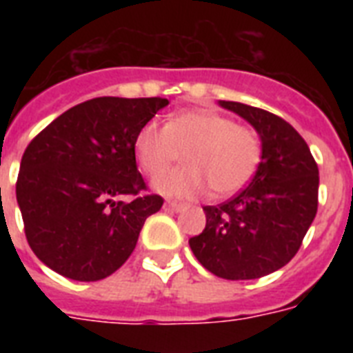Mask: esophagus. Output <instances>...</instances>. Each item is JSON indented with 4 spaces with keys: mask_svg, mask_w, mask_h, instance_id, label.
Returning <instances> with one entry per match:
<instances>
[{
    "mask_svg": "<svg viewBox=\"0 0 353 353\" xmlns=\"http://www.w3.org/2000/svg\"><path fill=\"white\" fill-rule=\"evenodd\" d=\"M165 209L174 210V212H181V210L187 209V205H185V203H177V201H166Z\"/></svg>",
    "mask_w": 353,
    "mask_h": 353,
    "instance_id": "34e87169",
    "label": "esophagus"
}]
</instances>
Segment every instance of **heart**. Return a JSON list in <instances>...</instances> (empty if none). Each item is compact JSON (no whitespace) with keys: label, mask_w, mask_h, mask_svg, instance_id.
Returning <instances> with one entry per match:
<instances>
[{"label":"heart","mask_w":353,"mask_h":353,"mask_svg":"<svg viewBox=\"0 0 353 353\" xmlns=\"http://www.w3.org/2000/svg\"><path fill=\"white\" fill-rule=\"evenodd\" d=\"M185 165L154 181L166 198H198L212 187L216 196L238 192L251 181L262 159V141L252 128L240 126L214 110H185L166 126L146 122L135 139L141 168L155 177L179 157Z\"/></svg>","instance_id":"obj_1"}]
</instances>
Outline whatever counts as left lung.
<instances>
[{
  "mask_svg": "<svg viewBox=\"0 0 353 353\" xmlns=\"http://www.w3.org/2000/svg\"><path fill=\"white\" fill-rule=\"evenodd\" d=\"M220 106L256 130L262 161L234 198L203 207L207 225L188 243L198 262L220 279H260L284 268L301 249L317 214L319 168L290 122L241 102L220 101Z\"/></svg>",
  "mask_w": 353,
  "mask_h": 353,
  "instance_id": "left-lung-1",
  "label": "left lung"
}]
</instances>
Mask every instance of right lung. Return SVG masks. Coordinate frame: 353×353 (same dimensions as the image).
Instances as JSON below:
<instances>
[{"instance_id": "1", "label": "right lung", "mask_w": 353, "mask_h": 353, "mask_svg": "<svg viewBox=\"0 0 353 353\" xmlns=\"http://www.w3.org/2000/svg\"><path fill=\"white\" fill-rule=\"evenodd\" d=\"M166 99L99 97L43 128L21 157L16 199L30 249L79 282L115 273L137 245L146 218L163 207L135 163L139 130ZM121 195H135L121 202Z\"/></svg>"}]
</instances>
